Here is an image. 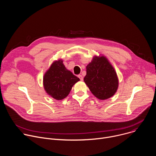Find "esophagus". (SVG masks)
Masks as SVG:
<instances>
[{"label":"esophagus","mask_w":156,"mask_h":156,"mask_svg":"<svg viewBox=\"0 0 156 156\" xmlns=\"http://www.w3.org/2000/svg\"><path fill=\"white\" fill-rule=\"evenodd\" d=\"M78 77H79V78L80 79V80H81V81H83V76L81 75H78Z\"/></svg>","instance_id":"1"}]
</instances>
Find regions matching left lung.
<instances>
[{
	"label": "left lung",
	"instance_id": "left-lung-1",
	"mask_svg": "<svg viewBox=\"0 0 156 156\" xmlns=\"http://www.w3.org/2000/svg\"><path fill=\"white\" fill-rule=\"evenodd\" d=\"M84 81L92 94L100 100L112 97L119 87V78L114 68L102 55L94 56L86 66Z\"/></svg>",
	"mask_w": 156,
	"mask_h": 156
}]
</instances>
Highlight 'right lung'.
<instances>
[{
	"instance_id": "right-lung-1",
	"label": "right lung",
	"mask_w": 156,
	"mask_h": 156,
	"mask_svg": "<svg viewBox=\"0 0 156 156\" xmlns=\"http://www.w3.org/2000/svg\"><path fill=\"white\" fill-rule=\"evenodd\" d=\"M79 78L66 69L63 60L54 61L43 76V85L46 93L56 100L67 96Z\"/></svg>"
}]
</instances>
